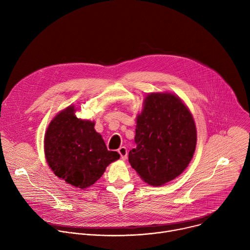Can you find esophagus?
I'll list each match as a JSON object with an SVG mask.
<instances>
[{
    "label": "esophagus",
    "mask_w": 250,
    "mask_h": 250,
    "mask_svg": "<svg viewBox=\"0 0 250 250\" xmlns=\"http://www.w3.org/2000/svg\"><path fill=\"white\" fill-rule=\"evenodd\" d=\"M118 151H119V153H120L122 159H123V160H125L126 157H127V149H126L125 146H122V147L119 148Z\"/></svg>",
    "instance_id": "1"
}]
</instances>
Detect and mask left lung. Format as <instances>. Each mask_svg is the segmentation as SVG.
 Listing matches in <instances>:
<instances>
[{
  "mask_svg": "<svg viewBox=\"0 0 250 250\" xmlns=\"http://www.w3.org/2000/svg\"><path fill=\"white\" fill-rule=\"evenodd\" d=\"M136 147L128 162L151 186H161L181 175L197 145L194 118L185 103L169 92L146 95L136 116Z\"/></svg>",
  "mask_w": 250,
  "mask_h": 250,
  "instance_id": "obj_1",
  "label": "left lung"
}]
</instances>
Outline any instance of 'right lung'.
Wrapping results in <instances>:
<instances>
[{"label": "right lung", "mask_w": 250, "mask_h": 250, "mask_svg": "<svg viewBox=\"0 0 250 250\" xmlns=\"http://www.w3.org/2000/svg\"><path fill=\"white\" fill-rule=\"evenodd\" d=\"M70 104L49 123L44 135L46 162L59 179L79 189L91 187L112 162L120 158L106 149L95 122L79 119Z\"/></svg>", "instance_id": "right-lung-1"}]
</instances>
